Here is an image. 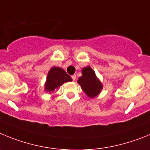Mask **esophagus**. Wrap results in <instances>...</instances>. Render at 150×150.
<instances>
[{
  "mask_svg": "<svg viewBox=\"0 0 150 150\" xmlns=\"http://www.w3.org/2000/svg\"><path fill=\"white\" fill-rule=\"evenodd\" d=\"M72 79L73 81H75V79H76V75H72Z\"/></svg>",
  "mask_w": 150,
  "mask_h": 150,
  "instance_id": "1",
  "label": "esophagus"
}]
</instances>
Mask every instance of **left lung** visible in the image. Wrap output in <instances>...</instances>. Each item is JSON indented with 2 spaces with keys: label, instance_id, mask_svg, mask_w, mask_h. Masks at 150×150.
I'll list each match as a JSON object with an SVG mask.
<instances>
[{
  "label": "left lung",
  "instance_id": "left-lung-1",
  "mask_svg": "<svg viewBox=\"0 0 150 150\" xmlns=\"http://www.w3.org/2000/svg\"><path fill=\"white\" fill-rule=\"evenodd\" d=\"M82 76L78 78V83L90 98H94L100 93L103 85L96 75L95 72L89 66L82 69Z\"/></svg>",
  "mask_w": 150,
  "mask_h": 150
}]
</instances>
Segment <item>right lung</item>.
<instances>
[{
  "instance_id": "right-lung-1",
  "label": "right lung",
  "mask_w": 150,
  "mask_h": 150,
  "mask_svg": "<svg viewBox=\"0 0 150 150\" xmlns=\"http://www.w3.org/2000/svg\"><path fill=\"white\" fill-rule=\"evenodd\" d=\"M72 79L67 72L60 67H53L48 72L46 82L45 83V90L52 93L66 82L72 81Z\"/></svg>"
}]
</instances>
